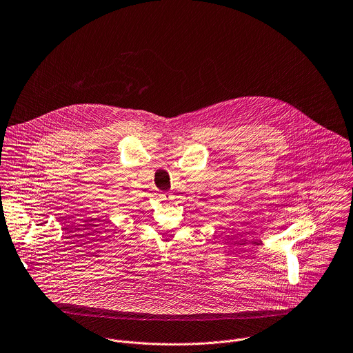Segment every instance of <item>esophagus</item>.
Wrapping results in <instances>:
<instances>
[{
    "label": "esophagus",
    "instance_id": "obj_1",
    "mask_svg": "<svg viewBox=\"0 0 353 353\" xmlns=\"http://www.w3.org/2000/svg\"><path fill=\"white\" fill-rule=\"evenodd\" d=\"M159 198H161L162 201H170V199H173V196H172L170 192H162V194H159Z\"/></svg>",
    "mask_w": 353,
    "mask_h": 353
}]
</instances>
